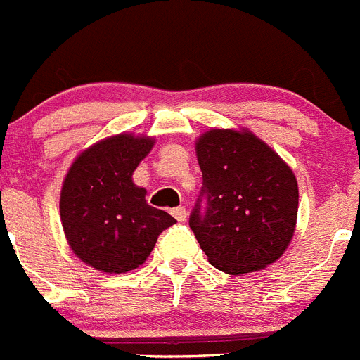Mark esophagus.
<instances>
[{
    "label": "esophagus",
    "instance_id": "1",
    "mask_svg": "<svg viewBox=\"0 0 360 360\" xmlns=\"http://www.w3.org/2000/svg\"><path fill=\"white\" fill-rule=\"evenodd\" d=\"M172 215L179 221V223H184L186 221V215H188V212H186V208L184 206H177V208H174L172 210Z\"/></svg>",
    "mask_w": 360,
    "mask_h": 360
}]
</instances>
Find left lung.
<instances>
[{"label":"left lung","instance_id":"1","mask_svg":"<svg viewBox=\"0 0 360 360\" xmlns=\"http://www.w3.org/2000/svg\"><path fill=\"white\" fill-rule=\"evenodd\" d=\"M195 154L202 190L190 228L212 266L240 275L277 261L297 224L299 186L292 168L246 128H212L198 137Z\"/></svg>","mask_w":360,"mask_h":360}]
</instances>
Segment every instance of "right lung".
I'll return each instance as SVG.
<instances>
[{
    "label": "right lung",
    "mask_w": 360,
    "mask_h": 360,
    "mask_svg": "<svg viewBox=\"0 0 360 360\" xmlns=\"http://www.w3.org/2000/svg\"><path fill=\"white\" fill-rule=\"evenodd\" d=\"M155 139L117 134L94 143L74 159L59 195V215L70 250L105 274L139 268L155 240L176 219L146 202L132 181Z\"/></svg>",
    "instance_id": "right-lung-1"
}]
</instances>
